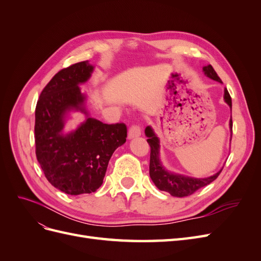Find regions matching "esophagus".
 Instances as JSON below:
<instances>
[{
    "mask_svg": "<svg viewBox=\"0 0 261 261\" xmlns=\"http://www.w3.org/2000/svg\"><path fill=\"white\" fill-rule=\"evenodd\" d=\"M140 134H141V129L137 124L130 125V127L128 129V138L138 137V136H140Z\"/></svg>",
    "mask_w": 261,
    "mask_h": 261,
    "instance_id": "esophagus-1",
    "label": "esophagus"
}]
</instances>
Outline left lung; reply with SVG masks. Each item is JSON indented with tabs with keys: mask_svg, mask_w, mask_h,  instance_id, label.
Here are the masks:
<instances>
[{
	"mask_svg": "<svg viewBox=\"0 0 261 261\" xmlns=\"http://www.w3.org/2000/svg\"><path fill=\"white\" fill-rule=\"evenodd\" d=\"M203 72L209 78L213 81H217L219 83H222L220 80V77L216 73V70L213 69L211 65L204 66ZM224 100L226 103L231 107L232 109V99L230 93H228L227 89H224ZM230 127L232 129L233 123L232 117L230 121ZM146 135L148 137L147 141L150 146V163H149V174L151 177L154 185L160 189V191L167 192L174 197H187L191 196L194 193H196L198 189L209 185L212 183L219 175L222 170H220L218 173H216L213 176L207 177V178H192L183 175H176L165 171L164 168L161 165L159 160V139L154 135L153 130L149 127L145 130Z\"/></svg>",
	"mask_w": 261,
	"mask_h": 261,
	"instance_id": "obj_1",
	"label": "left lung"
}]
</instances>
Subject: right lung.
<instances>
[{
	"mask_svg": "<svg viewBox=\"0 0 261 261\" xmlns=\"http://www.w3.org/2000/svg\"><path fill=\"white\" fill-rule=\"evenodd\" d=\"M93 66L84 61L61 69L46 84L36 106V156L49 183L68 195L96 192L103 183L110 159L127 137L124 123L105 124L88 117L75 132L63 135L69 110L86 113L78 84Z\"/></svg>",
	"mask_w": 261,
	"mask_h": 261,
	"instance_id": "1",
	"label": "right lung"
}]
</instances>
